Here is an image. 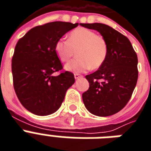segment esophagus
<instances>
[{"instance_id": "esophagus-1", "label": "esophagus", "mask_w": 151, "mask_h": 151, "mask_svg": "<svg viewBox=\"0 0 151 151\" xmlns=\"http://www.w3.org/2000/svg\"><path fill=\"white\" fill-rule=\"evenodd\" d=\"M74 76H75V79H79V78H81V77H83V76L78 74V73H75Z\"/></svg>"}]
</instances>
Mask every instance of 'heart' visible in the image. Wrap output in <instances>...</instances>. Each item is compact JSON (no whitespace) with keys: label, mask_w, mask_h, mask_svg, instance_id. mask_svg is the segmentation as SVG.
Instances as JSON below:
<instances>
[{"label":"heart","mask_w":151,"mask_h":151,"mask_svg":"<svg viewBox=\"0 0 151 151\" xmlns=\"http://www.w3.org/2000/svg\"><path fill=\"white\" fill-rule=\"evenodd\" d=\"M76 51L77 58L65 65L72 72H83L90 68L97 69L106 60L108 48L105 38L94 31L79 27L72 31L68 40L60 39L55 44V52L62 62H67Z\"/></svg>","instance_id":"heart-1"}]
</instances>
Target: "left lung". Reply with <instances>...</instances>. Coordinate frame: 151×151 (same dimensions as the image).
<instances>
[{
	"instance_id": "8db88e82",
	"label": "left lung",
	"mask_w": 151,
	"mask_h": 151,
	"mask_svg": "<svg viewBox=\"0 0 151 151\" xmlns=\"http://www.w3.org/2000/svg\"><path fill=\"white\" fill-rule=\"evenodd\" d=\"M99 31L107 43L106 60L99 70L86 76L90 86L82 97L94 115L108 116L120 111L130 100L138 79V58L126 36L103 23H81Z\"/></svg>"
}]
</instances>
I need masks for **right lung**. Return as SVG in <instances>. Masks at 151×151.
Returning <instances> with one entry per match:
<instances>
[{"label": "right lung", "instance_id": "add662e5", "mask_svg": "<svg viewBox=\"0 0 151 151\" xmlns=\"http://www.w3.org/2000/svg\"><path fill=\"white\" fill-rule=\"evenodd\" d=\"M79 23L56 21L32 28L18 41L12 60L13 86L25 109L38 116L55 113L67 90L75 83L74 75L64 72L55 52V44Z\"/></svg>", "mask_w": 151, "mask_h": 151}]
</instances>
